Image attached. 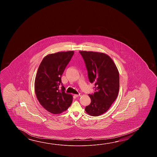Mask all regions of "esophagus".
I'll list each match as a JSON object with an SVG mask.
<instances>
[{"instance_id":"obj_1","label":"esophagus","mask_w":157,"mask_h":157,"mask_svg":"<svg viewBox=\"0 0 157 157\" xmlns=\"http://www.w3.org/2000/svg\"><path fill=\"white\" fill-rule=\"evenodd\" d=\"M75 96L76 97H81V94H75Z\"/></svg>"}]
</instances>
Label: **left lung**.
Returning <instances> with one entry per match:
<instances>
[{
	"label": "left lung",
	"instance_id": "1",
	"mask_svg": "<svg viewBox=\"0 0 157 157\" xmlns=\"http://www.w3.org/2000/svg\"><path fill=\"white\" fill-rule=\"evenodd\" d=\"M87 71L89 80L95 83V92L89 94L91 103L85 108L87 114L98 116L109 109L118 96L120 76L117 67L103 53L80 51Z\"/></svg>",
	"mask_w": 157,
	"mask_h": 157
}]
</instances>
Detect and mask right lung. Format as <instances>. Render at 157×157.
I'll use <instances>...</instances> for the list:
<instances>
[{"label":"right lung","mask_w":157,"mask_h":157,"mask_svg":"<svg viewBox=\"0 0 157 157\" xmlns=\"http://www.w3.org/2000/svg\"><path fill=\"white\" fill-rule=\"evenodd\" d=\"M74 54V51H68L49 54L44 58L38 68L35 81L37 99L52 113H62L72 102V95L65 93L61 76Z\"/></svg>","instance_id":"right-lung-1"}]
</instances>
